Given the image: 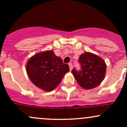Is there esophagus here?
Returning a JSON list of instances; mask_svg holds the SVG:
<instances>
[{
  "label": "esophagus",
  "mask_w": 127,
  "mask_h": 127,
  "mask_svg": "<svg viewBox=\"0 0 127 127\" xmlns=\"http://www.w3.org/2000/svg\"><path fill=\"white\" fill-rule=\"evenodd\" d=\"M69 66L70 71H71L73 68V66H72V63H69Z\"/></svg>",
  "instance_id": "esophagus-1"
}]
</instances>
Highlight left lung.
Masks as SVG:
<instances>
[{
    "label": "left lung",
    "instance_id": "left-lung-1",
    "mask_svg": "<svg viewBox=\"0 0 127 127\" xmlns=\"http://www.w3.org/2000/svg\"><path fill=\"white\" fill-rule=\"evenodd\" d=\"M80 69L74 68L72 73L81 87L89 90L96 87L103 81L106 71L104 60L98 55L85 52L79 57Z\"/></svg>",
    "mask_w": 127,
    "mask_h": 127
}]
</instances>
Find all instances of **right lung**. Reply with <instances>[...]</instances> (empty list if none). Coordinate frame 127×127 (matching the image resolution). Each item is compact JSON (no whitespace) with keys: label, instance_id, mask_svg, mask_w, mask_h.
Listing matches in <instances>:
<instances>
[{"label":"right lung","instance_id":"add662e5","mask_svg":"<svg viewBox=\"0 0 127 127\" xmlns=\"http://www.w3.org/2000/svg\"><path fill=\"white\" fill-rule=\"evenodd\" d=\"M69 71V65L63 63L52 50L35 55L26 65L27 73L32 82L46 92L55 88Z\"/></svg>","mask_w":127,"mask_h":127}]
</instances>
